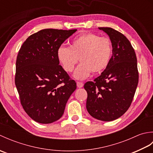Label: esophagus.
Returning a JSON list of instances; mask_svg holds the SVG:
<instances>
[{
	"instance_id": "esophagus-1",
	"label": "esophagus",
	"mask_w": 153,
	"mask_h": 153,
	"mask_svg": "<svg viewBox=\"0 0 153 153\" xmlns=\"http://www.w3.org/2000/svg\"><path fill=\"white\" fill-rule=\"evenodd\" d=\"M77 86L79 88H82V87H83V83L82 82H77Z\"/></svg>"
}]
</instances>
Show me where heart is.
Listing matches in <instances>:
<instances>
[{"label":"heart","mask_w":153,"mask_h":153,"mask_svg":"<svg viewBox=\"0 0 153 153\" xmlns=\"http://www.w3.org/2000/svg\"><path fill=\"white\" fill-rule=\"evenodd\" d=\"M112 54L110 39L93 33L77 36L71 41L70 47L60 46L57 50L58 59L68 72L73 71L79 58L82 63L74 74L77 79H85L91 72L98 74L105 70Z\"/></svg>","instance_id":"1"}]
</instances>
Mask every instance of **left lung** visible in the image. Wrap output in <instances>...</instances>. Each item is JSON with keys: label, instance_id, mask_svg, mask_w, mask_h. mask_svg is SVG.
<instances>
[{"label": "left lung", "instance_id": "1", "mask_svg": "<svg viewBox=\"0 0 153 153\" xmlns=\"http://www.w3.org/2000/svg\"><path fill=\"white\" fill-rule=\"evenodd\" d=\"M99 29L110 37L112 56L100 76L84 85L86 108L93 118L110 122L122 116L132 102L139 82L137 57L124 35L111 27Z\"/></svg>", "mask_w": 153, "mask_h": 153}]
</instances>
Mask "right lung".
Returning <instances> with one entry per match:
<instances>
[{
  "mask_svg": "<svg viewBox=\"0 0 153 153\" xmlns=\"http://www.w3.org/2000/svg\"><path fill=\"white\" fill-rule=\"evenodd\" d=\"M76 31L42 30L30 35L18 52L15 85L23 108L35 122L50 123L60 119L76 89L57 57L58 48Z\"/></svg>",
  "mask_w": 153,
  "mask_h": 153,
  "instance_id": "obj_1",
  "label": "right lung"
}]
</instances>
